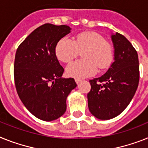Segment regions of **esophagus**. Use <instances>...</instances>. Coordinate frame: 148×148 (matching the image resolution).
I'll list each match as a JSON object with an SVG mask.
<instances>
[{"label":"esophagus","mask_w":148,"mask_h":148,"mask_svg":"<svg viewBox=\"0 0 148 148\" xmlns=\"http://www.w3.org/2000/svg\"><path fill=\"white\" fill-rule=\"evenodd\" d=\"M75 82H76V84H79V83L81 82V79H75Z\"/></svg>","instance_id":"obj_1"}]
</instances>
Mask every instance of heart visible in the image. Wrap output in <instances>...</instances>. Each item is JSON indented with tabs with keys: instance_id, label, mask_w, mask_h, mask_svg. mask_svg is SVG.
Segmentation results:
<instances>
[{
	"instance_id": "obj_1",
	"label": "heart",
	"mask_w": 148,
	"mask_h": 148,
	"mask_svg": "<svg viewBox=\"0 0 148 148\" xmlns=\"http://www.w3.org/2000/svg\"><path fill=\"white\" fill-rule=\"evenodd\" d=\"M83 51L84 60L74 61L67 66L66 74L69 77L82 79L91 76L100 69H107L113 60V47L103 36L94 32H84L78 34L74 40L63 37L55 47L57 59L68 63L75 59Z\"/></svg>"
}]
</instances>
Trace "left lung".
<instances>
[{"instance_id":"8db88e82","label":"left lung","mask_w":148,"mask_h":148,"mask_svg":"<svg viewBox=\"0 0 148 148\" xmlns=\"http://www.w3.org/2000/svg\"><path fill=\"white\" fill-rule=\"evenodd\" d=\"M114 62L107 73L90 80L88 94L90 112L99 119H113L131 102L139 82V63L136 50L129 40L116 32L111 35Z\"/></svg>"}]
</instances>
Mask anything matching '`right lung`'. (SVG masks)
<instances>
[{"mask_svg":"<svg viewBox=\"0 0 148 148\" xmlns=\"http://www.w3.org/2000/svg\"><path fill=\"white\" fill-rule=\"evenodd\" d=\"M70 30L68 25L46 23L16 50L13 73L17 94L28 110L41 120L63 115L67 96L77 86L73 78H61L64 69L55 54L57 43Z\"/></svg>","mask_w":148,"mask_h":148,"instance_id":"add662e5","label":"right lung"}]
</instances>
